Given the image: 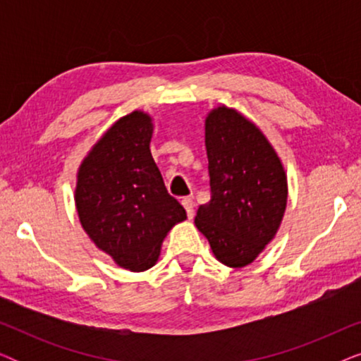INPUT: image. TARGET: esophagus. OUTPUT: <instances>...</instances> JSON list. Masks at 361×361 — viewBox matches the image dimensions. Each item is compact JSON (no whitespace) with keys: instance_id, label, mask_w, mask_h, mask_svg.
<instances>
[{"instance_id":"34e87169","label":"esophagus","mask_w":361,"mask_h":361,"mask_svg":"<svg viewBox=\"0 0 361 361\" xmlns=\"http://www.w3.org/2000/svg\"><path fill=\"white\" fill-rule=\"evenodd\" d=\"M180 202H182V205H184V209L187 212V216L192 219V216H194V200L189 199V197H185V199H182Z\"/></svg>"}]
</instances>
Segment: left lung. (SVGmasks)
I'll use <instances>...</instances> for the list:
<instances>
[{"instance_id":"left-lung-1","label":"left lung","mask_w":361,"mask_h":361,"mask_svg":"<svg viewBox=\"0 0 361 361\" xmlns=\"http://www.w3.org/2000/svg\"><path fill=\"white\" fill-rule=\"evenodd\" d=\"M205 147L212 195L197 210L195 226L220 263L243 268L278 233L288 177L259 128L235 108L221 105L207 115Z\"/></svg>"}]
</instances>
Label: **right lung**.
<instances>
[{
	"label": "right lung",
	"instance_id": "right-lung-1",
	"mask_svg": "<svg viewBox=\"0 0 361 361\" xmlns=\"http://www.w3.org/2000/svg\"><path fill=\"white\" fill-rule=\"evenodd\" d=\"M152 130L145 111L120 118L77 172L75 207L83 230L97 248L130 271L154 266L166 235L187 219L152 159Z\"/></svg>",
	"mask_w": 361,
	"mask_h": 361
}]
</instances>
